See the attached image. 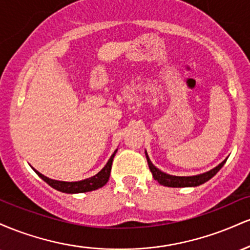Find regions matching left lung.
Here are the masks:
<instances>
[{
  "mask_svg": "<svg viewBox=\"0 0 250 250\" xmlns=\"http://www.w3.org/2000/svg\"><path fill=\"white\" fill-rule=\"evenodd\" d=\"M146 156H147V161L149 169H150L151 174H153V177L160 185L166 186V187H174V188H181V187H196V186L202 185V183L207 182L208 180H210L214 175H216L217 171L220 170L221 168L223 167L227 160L223 162H221L217 167H215L211 170L207 171L205 174L196 175V176H173V175H169L163 173V171L157 169L155 166L151 163L150 160H149L147 153H146Z\"/></svg>",
  "mask_w": 250,
  "mask_h": 250,
  "instance_id": "left-lung-1",
  "label": "left lung"
}]
</instances>
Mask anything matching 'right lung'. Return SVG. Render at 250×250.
<instances>
[{"mask_svg": "<svg viewBox=\"0 0 250 250\" xmlns=\"http://www.w3.org/2000/svg\"><path fill=\"white\" fill-rule=\"evenodd\" d=\"M117 149L114 151V154L111 155L109 161L107 162V165L104 166V168L102 169L100 173H97L95 176H91L89 179L82 180V181H77V182H64V181H56V180H51L49 177L44 176L41 173L35 170V173L39 175L41 179L47 182L50 187H53L56 190L62 191V193H67V194H76V193H87V191H91V190H96V189L103 187L105 183L108 182L109 176H110V170H111V165H113V159L115 156Z\"/></svg>", "mask_w": 250, "mask_h": 250, "instance_id": "obj_1", "label": "right lung"}]
</instances>
